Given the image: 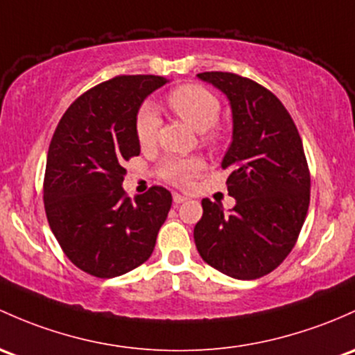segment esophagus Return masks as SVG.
Returning <instances> with one entry per match:
<instances>
[{
  "mask_svg": "<svg viewBox=\"0 0 355 355\" xmlns=\"http://www.w3.org/2000/svg\"><path fill=\"white\" fill-rule=\"evenodd\" d=\"M185 200H187V197H185V196H180V193H177V192L173 193V202L175 204H182V202H185Z\"/></svg>",
  "mask_w": 355,
  "mask_h": 355,
  "instance_id": "esophagus-1",
  "label": "esophagus"
}]
</instances>
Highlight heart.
Masks as SVG:
<instances>
[{"mask_svg":"<svg viewBox=\"0 0 355 355\" xmlns=\"http://www.w3.org/2000/svg\"><path fill=\"white\" fill-rule=\"evenodd\" d=\"M166 102L175 115L197 132H202L204 143L214 144L218 141L214 124L219 119L221 103L214 93L200 85H182L168 93ZM159 124L162 121L155 107L149 103L141 107L136 117V137L141 148H151L156 143ZM202 170L204 162L200 158H170L163 162L159 175L177 187H187Z\"/></svg>","mask_w":355,"mask_h":355,"instance_id":"obj_1","label":"heart"}]
</instances>
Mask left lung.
Here are the masks:
<instances>
[{"label": "left lung", "mask_w": 355, "mask_h": 355, "mask_svg": "<svg viewBox=\"0 0 355 355\" xmlns=\"http://www.w3.org/2000/svg\"><path fill=\"white\" fill-rule=\"evenodd\" d=\"M197 76L227 96L233 141L223 159L230 212L202 199L193 240L202 260L234 279L263 277L296 245L309 206V168L296 124L281 100L257 81L234 73Z\"/></svg>", "instance_id": "1"}]
</instances>
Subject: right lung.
I'll return each mask as SVG.
<instances>
[{
  "mask_svg": "<svg viewBox=\"0 0 355 355\" xmlns=\"http://www.w3.org/2000/svg\"><path fill=\"white\" fill-rule=\"evenodd\" d=\"M168 83L122 74L89 88L54 130L44 177V207L71 262L100 279L117 277L151 257L171 207L166 189L125 196V162L139 156L136 117L149 93Z\"/></svg>",
  "mask_w": 355,
  "mask_h": 355,
  "instance_id": "add662e5",
  "label": "right lung"
}]
</instances>
